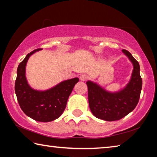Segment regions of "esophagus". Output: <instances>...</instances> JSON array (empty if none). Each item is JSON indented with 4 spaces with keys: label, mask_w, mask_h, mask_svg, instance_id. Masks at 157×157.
Wrapping results in <instances>:
<instances>
[{
    "label": "esophagus",
    "mask_w": 157,
    "mask_h": 157,
    "mask_svg": "<svg viewBox=\"0 0 157 157\" xmlns=\"http://www.w3.org/2000/svg\"><path fill=\"white\" fill-rule=\"evenodd\" d=\"M87 79H88V76L85 75V74H82V75L79 76V79H80L81 81H85Z\"/></svg>",
    "instance_id": "esophagus-1"
}]
</instances>
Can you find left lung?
Listing matches in <instances>:
<instances>
[{
    "instance_id": "8db88e82",
    "label": "left lung",
    "mask_w": 157,
    "mask_h": 157,
    "mask_svg": "<svg viewBox=\"0 0 157 157\" xmlns=\"http://www.w3.org/2000/svg\"><path fill=\"white\" fill-rule=\"evenodd\" d=\"M122 50L134 65L132 78L125 88L119 92L109 93L94 82H86L90 109L96 118L104 121H114L123 118L134 109L140 98L142 78L139 63L129 51Z\"/></svg>"
}]
</instances>
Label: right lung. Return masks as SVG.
<instances>
[{
    "label": "right lung",
    "mask_w": 157,
    "mask_h": 157,
    "mask_svg": "<svg viewBox=\"0 0 157 157\" xmlns=\"http://www.w3.org/2000/svg\"><path fill=\"white\" fill-rule=\"evenodd\" d=\"M38 48L28 53L17 68L15 93L22 111L33 120L50 122L59 118L64 111L67 100L77 82L78 78L61 82L45 91L34 90L29 86L25 78V66L29 57Z\"/></svg>",
    "instance_id": "add662e5"
}]
</instances>
